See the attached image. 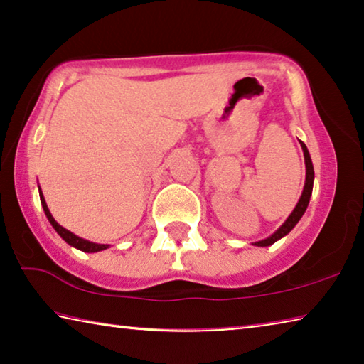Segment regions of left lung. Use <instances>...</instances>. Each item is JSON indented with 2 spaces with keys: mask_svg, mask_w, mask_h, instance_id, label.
Wrapping results in <instances>:
<instances>
[{
  "mask_svg": "<svg viewBox=\"0 0 364 364\" xmlns=\"http://www.w3.org/2000/svg\"><path fill=\"white\" fill-rule=\"evenodd\" d=\"M300 146L301 149H304V156H305V167H306V178H305V186H304V193H301L300 199L297 202V205H295L294 212L289 215V218L282 223L276 232L271 234L269 237L263 239V241H258L254 245H258V247H267V245L274 244L276 241H279L281 237H284L286 234H289L292 231V228L299 223V220L301 218V215L305 213L306 207H308V202H310V197H311V191H313V180H315V171H313V164H311V157H310V152H308L306 146L301 143L300 141Z\"/></svg>",
  "mask_w": 364,
  "mask_h": 364,
  "instance_id": "left-lung-1",
  "label": "left lung"
}]
</instances>
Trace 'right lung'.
Masks as SVG:
<instances>
[{
    "label": "right lung",
    "mask_w": 364,
    "mask_h": 364,
    "mask_svg": "<svg viewBox=\"0 0 364 364\" xmlns=\"http://www.w3.org/2000/svg\"><path fill=\"white\" fill-rule=\"evenodd\" d=\"M40 200H41L43 210H45V215H46L48 220H49V223L53 225V228L58 231L59 236L63 237L67 244H70L72 247H75V249H78V250H83V252H88V254H90V252H100V250H104V249L109 247L107 244H96V242L86 241V239L78 237L77 234H73V232H70L69 230H65V228L60 226V225L58 223V221L53 218L51 212H49V208H48V205H46V200H45V197H43L41 191H40Z\"/></svg>",
    "instance_id": "right-lung-1"
}]
</instances>
